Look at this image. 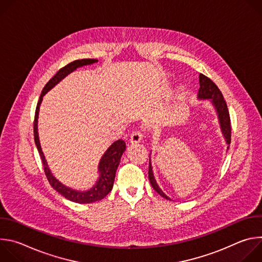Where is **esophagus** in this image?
<instances>
[{"instance_id": "1", "label": "esophagus", "mask_w": 262, "mask_h": 262, "mask_svg": "<svg viewBox=\"0 0 262 262\" xmlns=\"http://www.w3.org/2000/svg\"><path fill=\"white\" fill-rule=\"evenodd\" d=\"M143 139V133L141 130H134L130 135V143H139Z\"/></svg>"}]
</instances>
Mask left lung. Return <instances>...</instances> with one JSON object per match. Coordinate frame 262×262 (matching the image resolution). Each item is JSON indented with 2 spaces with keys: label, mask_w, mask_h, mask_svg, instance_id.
<instances>
[{
  "label": "left lung",
  "mask_w": 262,
  "mask_h": 262,
  "mask_svg": "<svg viewBox=\"0 0 262 262\" xmlns=\"http://www.w3.org/2000/svg\"><path fill=\"white\" fill-rule=\"evenodd\" d=\"M199 83H200V88L198 91V98L199 99H208L212 103V105L215 108L216 114H217V119H219L222 134H223L224 138H225L226 143L229 145L231 142V124H230V116H229L227 103H226L225 99H224L223 94L220 91V89L217 88V86L209 78L205 77L202 73H200V76H199ZM227 148H229V146ZM148 177H149V180H150L152 188L162 197H164L165 199L171 200L158 185L157 180L154 176L151 163H149Z\"/></svg>",
  "instance_id": "1"
}]
</instances>
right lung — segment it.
I'll list each match as a JSON object with an SVG mask.
<instances>
[{"instance_id":"right-lung-1","label":"right lung","mask_w":262,"mask_h":262,"mask_svg":"<svg viewBox=\"0 0 262 262\" xmlns=\"http://www.w3.org/2000/svg\"><path fill=\"white\" fill-rule=\"evenodd\" d=\"M98 60L96 59H82V60H76L63 68H61L55 76L47 83L45 88L42 89L41 95L39 97L38 102H37L36 111H35V118H34V141L36 144L37 149H38V152L40 155L45 173L47 175V178L50 182V184L53 186V188L61 194L63 197L66 199L72 201V202H77V203H92L98 200L103 199L113 189V184H114V179L116 175L117 168L119 166L121 157L123 152L125 151V142L123 140H118L112 144L100 159L99 165H98V172H99V177L96 183L93 185V188H91L88 191H77L73 190L71 188H68V186L64 185L61 183L51 172L47 160L45 158V155L42 152V149L40 146L39 142V137H38V128H37V124H38V114H39V106L42 101L43 95L48 93L53 87H55L59 82H61L66 76H68L69 73L76 70L79 67L85 66V65H90L93 63H96Z\"/></svg>"}]
</instances>
